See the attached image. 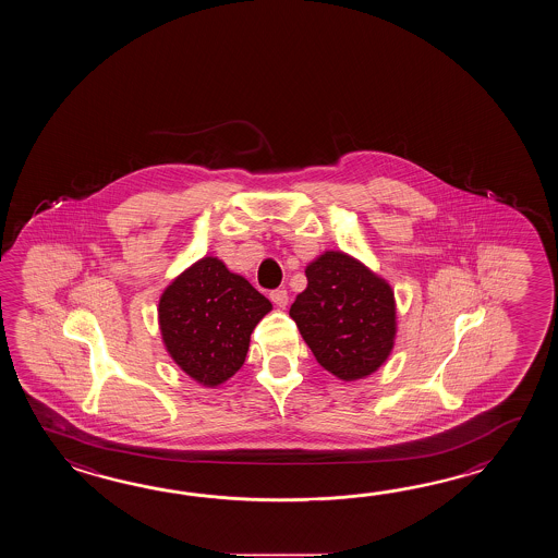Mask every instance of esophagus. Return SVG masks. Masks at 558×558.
I'll return each mask as SVG.
<instances>
[{"mask_svg":"<svg viewBox=\"0 0 558 558\" xmlns=\"http://www.w3.org/2000/svg\"><path fill=\"white\" fill-rule=\"evenodd\" d=\"M269 296H271V301H274L277 307H287V303H289V295H287L284 289H274Z\"/></svg>","mask_w":558,"mask_h":558,"instance_id":"1","label":"esophagus"}]
</instances>
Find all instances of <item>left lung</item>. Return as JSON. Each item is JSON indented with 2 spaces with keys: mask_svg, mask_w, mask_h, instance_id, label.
Instances as JSON below:
<instances>
[{
  "mask_svg": "<svg viewBox=\"0 0 558 558\" xmlns=\"http://www.w3.org/2000/svg\"><path fill=\"white\" fill-rule=\"evenodd\" d=\"M305 275L307 289L289 315L317 363L343 380L375 373L391 353L397 331L389 283L341 251L323 253Z\"/></svg>",
  "mask_w": 558,
  "mask_h": 558,
  "instance_id": "left-lung-1",
  "label": "left lung"
}]
</instances>
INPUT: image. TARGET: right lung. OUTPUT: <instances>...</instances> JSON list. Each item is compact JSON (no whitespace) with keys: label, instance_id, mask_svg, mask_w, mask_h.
Segmentation results:
<instances>
[{"label":"right lung","instance_id":"right-lung-1","mask_svg":"<svg viewBox=\"0 0 558 558\" xmlns=\"http://www.w3.org/2000/svg\"><path fill=\"white\" fill-rule=\"evenodd\" d=\"M269 311L271 301L247 279L217 257H203L167 287L159 327L179 367L217 387L245 363L251 332Z\"/></svg>","mask_w":558,"mask_h":558}]
</instances>
